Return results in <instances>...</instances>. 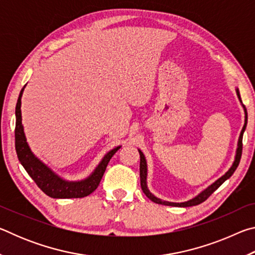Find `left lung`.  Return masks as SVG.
Here are the masks:
<instances>
[{"instance_id": "8db88e82", "label": "left lung", "mask_w": 255, "mask_h": 255, "mask_svg": "<svg viewBox=\"0 0 255 255\" xmlns=\"http://www.w3.org/2000/svg\"><path fill=\"white\" fill-rule=\"evenodd\" d=\"M237 96H239L240 100H241V97H240V92L239 90H237ZM244 107V106H243ZM244 110H245V124L243 126V129H242L241 131V135L239 138V147H237L236 150V156H235V161L233 163V165L230 170H228L225 174H224L222 178H219L217 181H216L215 183H213L210 185V187L207 188L206 190H204L200 195H198L196 198H193V199L189 200V201H185V202H181V204H175V202H169V201H163L161 199H158L155 196H153L152 193L148 191L147 189V185H146V176H147V166H146V159L144 154L140 152L139 149H138V152H139V156H140V164H139V175H140V187L141 190H143V192L146 195V197L148 198V199L152 200L155 204H158V205H165V206H174V207H191V206H197L201 204V202H204L205 200L208 199L210 197V195H213V193L217 190L221 185L225 182L227 179H230L232 174L234 173L235 170L237 169V166H239L240 161H241V156H242V148H243V143H242V140H243V133L245 128H247V124H248V111H247V108L244 107Z\"/></svg>"}]
</instances>
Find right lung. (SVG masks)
Segmentation results:
<instances>
[{
	"label": "right lung",
	"instance_id": "obj_1",
	"mask_svg": "<svg viewBox=\"0 0 255 255\" xmlns=\"http://www.w3.org/2000/svg\"><path fill=\"white\" fill-rule=\"evenodd\" d=\"M23 89L21 90L20 96L15 107V150L20 163L22 164L24 170L31 176L42 192L51 198H59V199H67V198H83L92 193L98 188L99 183L107 169V165L115 153L120 148V146L114 148L108 153L101 163L99 164L96 171L89 176L88 179L79 182H68L51 172L44 163H41L31 153L25 140L23 132L22 122H21V97H22Z\"/></svg>",
	"mask_w": 255,
	"mask_h": 255
}]
</instances>
